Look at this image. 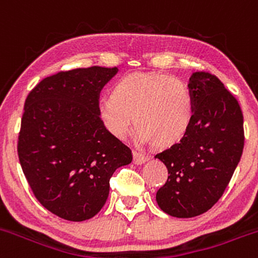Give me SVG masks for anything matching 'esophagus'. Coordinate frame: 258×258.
<instances>
[{
    "instance_id": "obj_1",
    "label": "esophagus",
    "mask_w": 258,
    "mask_h": 258,
    "mask_svg": "<svg viewBox=\"0 0 258 258\" xmlns=\"http://www.w3.org/2000/svg\"><path fill=\"white\" fill-rule=\"evenodd\" d=\"M133 158H134V164L139 165V164H143V163H145L148 160V157L147 155L142 154V153L139 152H134L133 153Z\"/></svg>"
}]
</instances>
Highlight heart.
Instances as JSON below:
<instances>
[{"instance_id":"obj_1","label":"heart","mask_w":258,"mask_h":258,"mask_svg":"<svg viewBox=\"0 0 258 258\" xmlns=\"http://www.w3.org/2000/svg\"><path fill=\"white\" fill-rule=\"evenodd\" d=\"M99 118L118 139L128 137L134 121L142 142L170 147L192 125L195 99L187 84L177 78L164 74H129L114 85L111 98L99 104Z\"/></svg>"}]
</instances>
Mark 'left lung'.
<instances>
[{
  "instance_id": "left-lung-1",
  "label": "left lung",
  "mask_w": 258,
  "mask_h": 258,
  "mask_svg": "<svg viewBox=\"0 0 258 258\" xmlns=\"http://www.w3.org/2000/svg\"><path fill=\"white\" fill-rule=\"evenodd\" d=\"M188 88L195 99L192 125L179 142L155 155L169 174L158 189L157 203L178 218L200 216L218 202L244 145L241 106L221 80L198 71Z\"/></svg>"
}]
</instances>
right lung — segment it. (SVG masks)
<instances>
[{"label": "right lung", "mask_w": 258, "mask_h": 258, "mask_svg": "<svg viewBox=\"0 0 258 258\" xmlns=\"http://www.w3.org/2000/svg\"><path fill=\"white\" fill-rule=\"evenodd\" d=\"M116 73L100 66L60 71L25 101L20 163L37 201L60 218L95 216L108 200L113 173L133 160L130 148L99 118L100 91Z\"/></svg>", "instance_id": "1"}]
</instances>
